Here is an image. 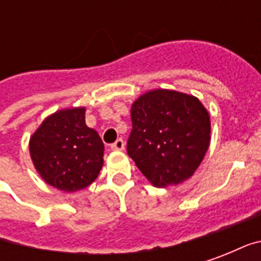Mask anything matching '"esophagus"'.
<instances>
[{
  "label": "esophagus",
  "mask_w": 261,
  "mask_h": 261,
  "mask_svg": "<svg viewBox=\"0 0 261 261\" xmlns=\"http://www.w3.org/2000/svg\"><path fill=\"white\" fill-rule=\"evenodd\" d=\"M124 141H123L121 138H119L117 141L112 144V149H113V151H123V149H124Z\"/></svg>",
  "instance_id": "34e87169"
}]
</instances>
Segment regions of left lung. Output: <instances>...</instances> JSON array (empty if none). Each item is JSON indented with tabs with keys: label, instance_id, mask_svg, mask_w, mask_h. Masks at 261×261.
Masks as SVG:
<instances>
[{
	"label": "left lung",
	"instance_id": "8db88e82",
	"mask_svg": "<svg viewBox=\"0 0 261 261\" xmlns=\"http://www.w3.org/2000/svg\"><path fill=\"white\" fill-rule=\"evenodd\" d=\"M127 153L155 187L190 179L211 140L207 109L196 96L170 89L145 92L131 106Z\"/></svg>",
	"mask_w": 261,
	"mask_h": 261
}]
</instances>
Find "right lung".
I'll use <instances>...</instances> for the list:
<instances>
[{"label":"right lung","mask_w":261,"mask_h":261,"mask_svg":"<svg viewBox=\"0 0 261 261\" xmlns=\"http://www.w3.org/2000/svg\"><path fill=\"white\" fill-rule=\"evenodd\" d=\"M32 162L50 186L74 193L91 185L103 166L100 137L85 124V108L61 109L43 120L29 140Z\"/></svg>","instance_id":"right-lung-1"}]
</instances>
